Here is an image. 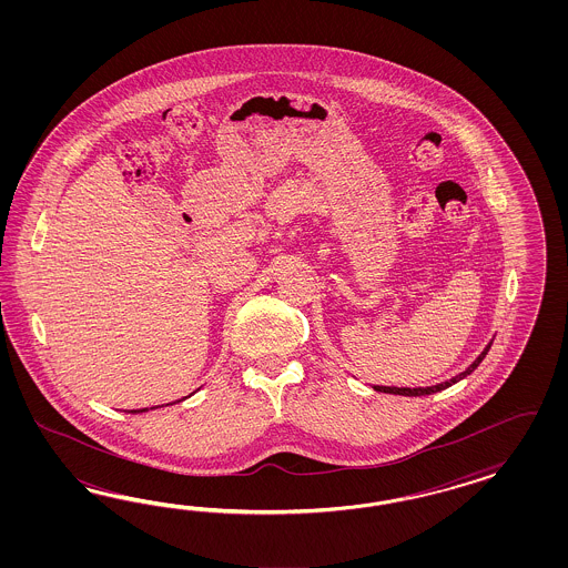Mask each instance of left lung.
I'll list each match as a JSON object with an SVG mask.
<instances>
[{"instance_id": "obj_1", "label": "left lung", "mask_w": 568, "mask_h": 568, "mask_svg": "<svg viewBox=\"0 0 568 568\" xmlns=\"http://www.w3.org/2000/svg\"><path fill=\"white\" fill-rule=\"evenodd\" d=\"M489 347H491V342L487 344V347L483 349L481 354L477 356V361L473 362L468 368H466L465 373H460V375H456V377L449 378V381H444V383H437V385H430V387H383V385H375L373 389L375 392H381V394H394V396H430V394H437V392H442V389H447V387H452L454 383H458V381H463V378L468 377L479 364H481L483 358L487 356V352H489Z\"/></svg>"}]
</instances>
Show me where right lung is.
I'll use <instances>...</instances> for the list:
<instances>
[{
  "mask_svg": "<svg viewBox=\"0 0 568 568\" xmlns=\"http://www.w3.org/2000/svg\"><path fill=\"white\" fill-rule=\"evenodd\" d=\"M158 408V406H155ZM148 413V408H141V410H131V414Z\"/></svg>",
  "mask_w": 568,
  "mask_h": 568,
  "instance_id": "add662e5",
  "label": "right lung"
}]
</instances>
